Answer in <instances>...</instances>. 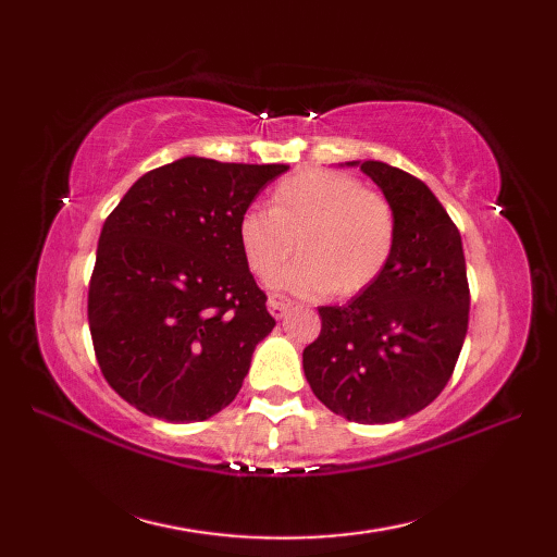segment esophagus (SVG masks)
Returning a JSON list of instances; mask_svg holds the SVG:
<instances>
[{
    "instance_id": "1",
    "label": "esophagus",
    "mask_w": 557,
    "mask_h": 557,
    "mask_svg": "<svg viewBox=\"0 0 557 557\" xmlns=\"http://www.w3.org/2000/svg\"><path fill=\"white\" fill-rule=\"evenodd\" d=\"M292 306H294V301L282 297V294H272V297L268 299V311L275 318H285L292 311Z\"/></svg>"
}]
</instances>
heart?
<instances>
[{"instance_id":"obj_1","label":"heart","mask_w":557,"mask_h":557,"mask_svg":"<svg viewBox=\"0 0 557 557\" xmlns=\"http://www.w3.org/2000/svg\"><path fill=\"white\" fill-rule=\"evenodd\" d=\"M395 236L387 198L330 170L287 176L272 191L270 210L248 208L236 222L242 256L258 277L272 275L297 248L299 258L270 285L299 297H357L385 272Z\"/></svg>"}]
</instances>
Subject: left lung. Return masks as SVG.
<instances>
[{"mask_svg":"<svg viewBox=\"0 0 557 557\" xmlns=\"http://www.w3.org/2000/svg\"><path fill=\"white\" fill-rule=\"evenodd\" d=\"M393 206L397 236L385 272L345 306H321L304 373L323 405L357 423H393L429 407L455 371L469 325L461 236L417 176L354 160Z\"/></svg>","mask_w":557,"mask_h":557,"instance_id":"8db88e82","label":"left lung"}]
</instances>
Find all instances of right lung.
<instances>
[{
  "mask_svg": "<svg viewBox=\"0 0 557 557\" xmlns=\"http://www.w3.org/2000/svg\"><path fill=\"white\" fill-rule=\"evenodd\" d=\"M287 164L188 156L152 170L104 220L88 323L104 381L162 421H206L239 395L275 327L236 222Z\"/></svg>",
  "mask_w": 557,
  "mask_h": 557,
  "instance_id": "add662e5",
  "label": "right lung"
}]
</instances>
